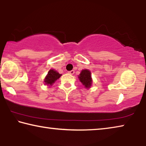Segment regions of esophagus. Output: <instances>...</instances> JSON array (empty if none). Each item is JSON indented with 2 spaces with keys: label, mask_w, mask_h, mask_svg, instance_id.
Returning <instances> with one entry per match:
<instances>
[{
  "label": "esophagus",
  "mask_w": 146,
  "mask_h": 146,
  "mask_svg": "<svg viewBox=\"0 0 146 146\" xmlns=\"http://www.w3.org/2000/svg\"><path fill=\"white\" fill-rule=\"evenodd\" d=\"M68 73H70V75H73L74 73H75V71H74V70H71V71H69Z\"/></svg>",
  "instance_id": "esophagus-1"
}]
</instances>
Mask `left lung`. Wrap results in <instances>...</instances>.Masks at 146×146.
I'll return each mask as SVG.
<instances>
[{
    "instance_id": "8db88e82",
    "label": "left lung",
    "mask_w": 146,
    "mask_h": 146,
    "mask_svg": "<svg viewBox=\"0 0 146 146\" xmlns=\"http://www.w3.org/2000/svg\"><path fill=\"white\" fill-rule=\"evenodd\" d=\"M79 80L83 86L86 88H90L92 84V78H91V72L88 70H83L78 76Z\"/></svg>"
}]
</instances>
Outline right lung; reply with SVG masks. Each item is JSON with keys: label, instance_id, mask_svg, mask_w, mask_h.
I'll return each mask as SVG.
<instances>
[{"label": "right lung", "instance_id": "right-lung-1", "mask_svg": "<svg viewBox=\"0 0 146 146\" xmlns=\"http://www.w3.org/2000/svg\"><path fill=\"white\" fill-rule=\"evenodd\" d=\"M61 75V74L58 73L55 70H50L44 79V82L48 86H52L53 83H55V81L60 77Z\"/></svg>", "mask_w": 146, "mask_h": 146}]
</instances>
